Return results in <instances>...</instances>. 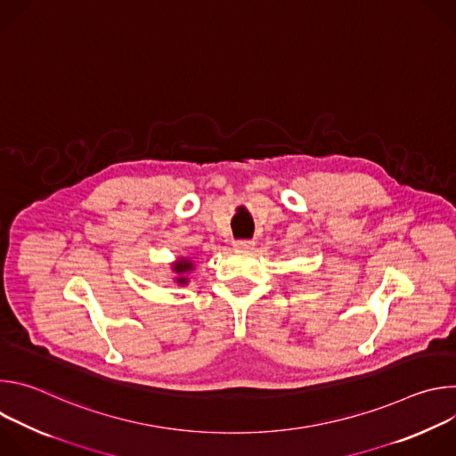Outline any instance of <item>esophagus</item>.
Wrapping results in <instances>:
<instances>
[{"label": "esophagus", "instance_id": "1", "mask_svg": "<svg viewBox=\"0 0 456 456\" xmlns=\"http://www.w3.org/2000/svg\"><path fill=\"white\" fill-rule=\"evenodd\" d=\"M234 248L236 250H252L254 241L252 240H238V241H234Z\"/></svg>", "mask_w": 456, "mask_h": 456}]
</instances>
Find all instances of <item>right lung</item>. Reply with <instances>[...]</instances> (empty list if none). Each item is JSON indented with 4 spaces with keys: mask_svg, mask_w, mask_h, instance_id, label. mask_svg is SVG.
Wrapping results in <instances>:
<instances>
[{
    "mask_svg": "<svg viewBox=\"0 0 456 456\" xmlns=\"http://www.w3.org/2000/svg\"><path fill=\"white\" fill-rule=\"evenodd\" d=\"M192 269V264H191V259H180L178 264H175L173 265V271L180 276V278H176V281L180 283V285H185L187 283V278H185V274L189 273Z\"/></svg>",
    "mask_w": 456,
    "mask_h": 456,
    "instance_id": "obj_1",
    "label": "right lung"
}]
</instances>
